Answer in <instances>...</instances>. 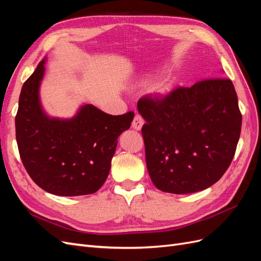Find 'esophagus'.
<instances>
[{"instance_id":"esophagus-1","label":"esophagus","mask_w":261,"mask_h":261,"mask_svg":"<svg viewBox=\"0 0 261 261\" xmlns=\"http://www.w3.org/2000/svg\"><path fill=\"white\" fill-rule=\"evenodd\" d=\"M144 124H145L144 118L141 117L140 115L136 114V115H135V117H134V120H133L132 127H133L134 129H136V130H140V129H141V127H143V125H144Z\"/></svg>"}]
</instances>
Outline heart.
I'll return each mask as SVG.
<instances>
[{
  "label": "heart",
  "instance_id": "b5f03b06",
  "mask_svg": "<svg viewBox=\"0 0 261 261\" xmlns=\"http://www.w3.org/2000/svg\"><path fill=\"white\" fill-rule=\"evenodd\" d=\"M173 88V84L170 80H163L159 83H156L153 88H152V93H154L156 97H167L168 94L172 91Z\"/></svg>",
  "mask_w": 261,
  "mask_h": 261
}]
</instances>
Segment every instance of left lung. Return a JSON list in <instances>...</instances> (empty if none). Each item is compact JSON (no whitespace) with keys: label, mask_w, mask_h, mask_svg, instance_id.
Returning <instances> with one entry per match:
<instances>
[{"label":"left lung","mask_w":261,"mask_h":261,"mask_svg":"<svg viewBox=\"0 0 261 261\" xmlns=\"http://www.w3.org/2000/svg\"><path fill=\"white\" fill-rule=\"evenodd\" d=\"M145 118L146 163L154 186L165 193L191 194L210 187L230 167L242 114L233 83L209 78L179 87L167 97L138 101Z\"/></svg>","instance_id":"left-lung-1"}]
</instances>
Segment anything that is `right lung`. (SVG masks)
Instances as JSON below:
<instances>
[{"mask_svg": "<svg viewBox=\"0 0 261 261\" xmlns=\"http://www.w3.org/2000/svg\"><path fill=\"white\" fill-rule=\"evenodd\" d=\"M44 58L22 85L15 117L23 167L35 183L53 195L96 193L111 169L117 138L130 127L134 113L110 115L83 105L69 118L45 113L40 100Z\"/></svg>", "mask_w": 261, "mask_h": 261, "instance_id": "1", "label": "right lung"}]
</instances>
